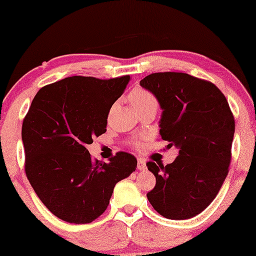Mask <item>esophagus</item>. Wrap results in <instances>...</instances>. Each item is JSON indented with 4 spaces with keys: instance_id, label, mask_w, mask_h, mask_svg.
<instances>
[{
    "instance_id": "obj_1",
    "label": "esophagus",
    "mask_w": 256,
    "mask_h": 256,
    "mask_svg": "<svg viewBox=\"0 0 256 256\" xmlns=\"http://www.w3.org/2000/svg\"><path fill=\"white\" fill-rule=\"evenodd\" d=\"M146 166L144 160L138 158V170H146Z\"/></svg>"
}]
</instances>
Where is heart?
<instances>
[{"instance_id": "1", "label": "heart", "mask_w": 256, "mask_h": 256, "mask_svg": "<svg viewBox=\"0 0 256 256\" xmlns=\"http://www.w3.org/2000/svg\"><path fill=\"white\" fill-rule=\"evenodd\" d=\"M129 101L132 107L136 110H143V108H156L158 106L156 98L146 90L134 88L129 94Z\"/></svg>"}]
</instances>
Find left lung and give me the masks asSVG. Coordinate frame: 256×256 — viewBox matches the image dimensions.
Masks as SVG:
<instances>
[{"label": "left lung", "mask_w": 256, "mask_h": 256, "mask_svg": "<svg viewBox=\"0 0 256 256\" xmlns=\"http://www.w3.org/2000/svg\"><path fill=\"white\" fill-rule=\"evenodd\" d=\"M158 101L160 135L178 149L172 163L148 162L156 185L146 194L160 216L185 220L213 202L228 174L236 122L214 84L188 73L160 72L140 82Z\"/></svg>", "instance_id": "left-lung-1"}]
</instances>
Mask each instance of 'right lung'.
<instances>
[{
    "mask_svg": "<svg viewBox=\"0 0 256 256\" xmlns=\"http://www.w3.org/2000/svg\"><path fill=\"white\" fill-rule=\"evenodd\" d=\"M129 80L70 76L42 87L31 102L22 126L26 174L40 202L64 222H92L106 211L118 182L136 169L130 154L94 162L86 149L106 132L110 107Z\"/></svg>",
    "mask_w": 256,
    "mask_h": 256,
    "instance_id": "obj_1",
    "label": "right lung"
}]
</instances>
